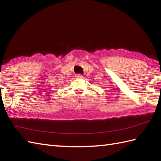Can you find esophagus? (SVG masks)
I'll use <instances>...</instances> for the list:
<instances>
[{
	"label": "esophagus",
	"mask_w": 161,
	"mask_h": 161,
	"mask_svg": "<svg viewBox=\"0 0 161 161\" xmlns=\"http://www.w3.org/2000/svg\"><path fill=\"white\" fill-rule=\"evenodd\" d=\"M75 77H76L77 78H81L83 77V75H80V74H77V75H75Z\"/></svg>",
	"instance_id": "obj_1"
}]
</instances>
